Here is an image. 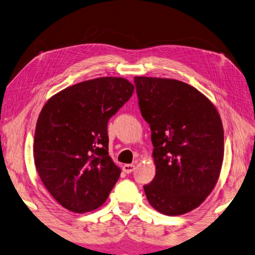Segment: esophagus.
I'll return each instance as SVG.
<instances>
[{
	"instance_id": "esophagus-1",
	"label": "esophagus",
	"mask_w": 255,
	"mask_h": 255,
	"mask_svg": "<svg viewBox=\"0 0 255 255\" xmlns=\"http://www.w3.org/2000/svg\"><path fill=\"white\" fill-rule=\"evenodd\" d=\"M134 169H135V166L133 164H127V165L123 166V170L127 174H131Z\"/></svg>"
}]
</instances>
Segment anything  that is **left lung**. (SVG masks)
I'll return each instance as SVG.
<instances>
[{"instance_id": "left-lung-1", "label": "left lung", "mask_w": 255, "mask_h": 255, "mask_svg": "<svg viewBox=\"0 0 255 255\" xmlns=\"http://www.w3.org/2000/svg\"><path fill=\"white\" fill-rule=\"evenodd\" d=\"M141 115L150 125L156 175L144 193L167 216L198 208L214 190L224 159L219 113L194 87L173 79L135 77Z\"/></svg>"}]
</instances>
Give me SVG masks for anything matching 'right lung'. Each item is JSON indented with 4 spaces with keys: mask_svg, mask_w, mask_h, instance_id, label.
<instances>
[{
    "mask_svg": "<svg viewBox=\"0 0 255 255\" xmlns=\"http://www.w3.org/2000/svg\"><path fill=\"white\" fill-rule=\"evenodd\" d=\"M134 87L124 78H97L54 95L36 124L33 159L46 189L70 211L106 201L121 169L108 156L107 123Z\"/></svg>",
    "mask_w": 255,
    "mask_h": 255,
    "instance_id": "add662e5",
    "label": "right lung"
}]
</instances>
